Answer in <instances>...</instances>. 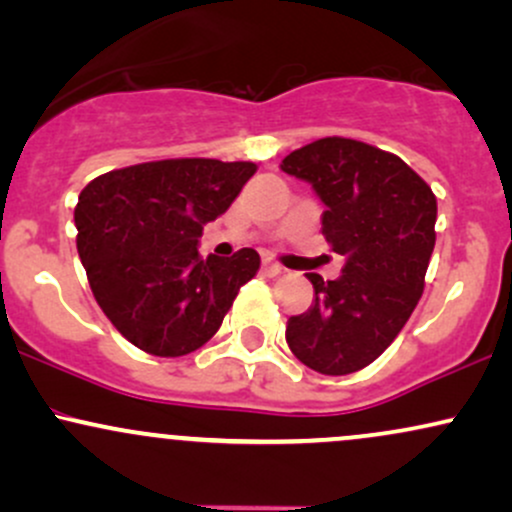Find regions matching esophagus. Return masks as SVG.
<instances>
[{
    "label": "esophagus",
    "mask_w": 512,
    "mask_h": 512,
    "mask_svg": "<svg viewBox=\"0 0 512 512\" xmlns=\"http://www.w3.org/2000/svg\"><path fill=\"white\" fill-rule=\"evenodd\" d=\"M262 269H264V274H267V276H279V274H284V267H281V264L274 262V260H264V262H262Z\"/></svg>",
    "instance_id": "obj_1"
}]
</instances>
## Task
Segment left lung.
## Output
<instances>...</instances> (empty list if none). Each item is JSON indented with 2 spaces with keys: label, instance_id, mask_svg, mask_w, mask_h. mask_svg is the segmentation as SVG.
I'll use <instances>...</instances> for the list:
<instances>
[{
  "label": "left lung",
  "instance_id": "obj_1",
  "mask_svg": "<svg viewBox=\"0 0 512 512\" xmlns=\"http://www.w3.org/2000/svg\"><path fill=\"white\" fill-rule=\"evenodd\" d=\"M281 170L313 185L322 236L346 260L334 281L308 274L315 301L289 317L286 342L317 373H356L395 342L424 293L436 195L399 156L344 137L291 151Z\"/></svg>",
  "mask_w": 512,
  "mask_h": 512
}]
</instances>
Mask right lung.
Wrapping results in <instances>:
<instances>
[{
    "instance_id": "right-lung-1",
    "label": "right lung",
    "mask_w": 512,
    "mask_h": 512,
    "mask_svg": "<svg viewBox=\"0 0 512 512\" xmlns=\"http://www.w3.org/2000/svg\"><path fill=\"white\" fill-rule=\"evenodd\" d=\"M250 161L168 158L98 175L74 209L76 250L115 330L151 356H185L221 327L260 269L252 248L199 257L204 223L255 175Z\"/></svg>"
}]
</instances>
